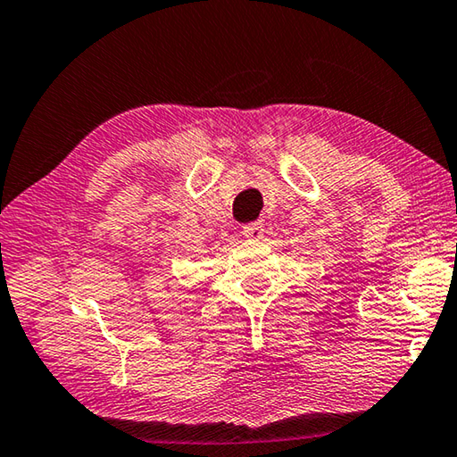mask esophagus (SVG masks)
<instances>
[{"label":"esophagus","instance_id":"esophagus-1","mask_svg":"<svg viewBox=\"0 0 457 457\" xmlns=\"http://www.w3.org/2000/svg\"><path fill=\"white\" fill-rule=\"evenodd\" d=\"M242 234L247 237V239H262L264 237V223H250V226H245L242 229Z\"/></svg>","mask_w":457,"mask_h":457}]
</instances>
